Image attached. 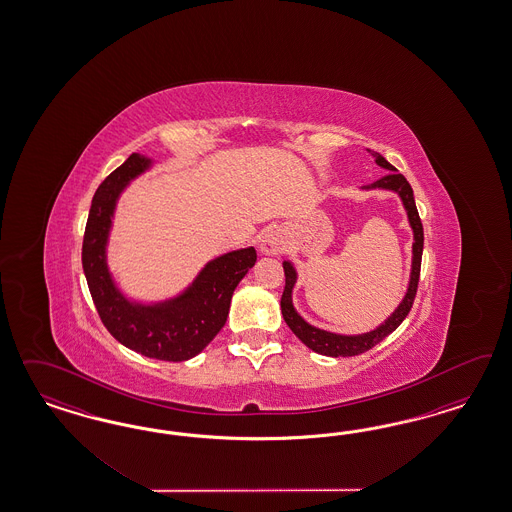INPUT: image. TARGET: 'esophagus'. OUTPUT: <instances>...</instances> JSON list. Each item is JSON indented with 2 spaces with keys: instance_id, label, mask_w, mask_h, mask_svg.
<instances>
[{
  "instance_id": "obj_1",
  "label": "esophagus",
  "mask_w": 512,
  "mask_h": 512,
  "mask_svg": "<svg viewBox=\"0 0 512 512\" xmlns=\"http://www.w3.org/2000/svg\"><path fill=\"white\" fill-rule=\"evenodd\" d=\"M287 246H289L287 236L278 229V231H270V233L264 234L259 249H261L263 255H281V253L287 251Z\"/></svg>"
}]
</instances>
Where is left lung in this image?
<instances>
[{"label": "left lung", "mask_w": 512, "mask_h": 512, "mask_svg": "<svg viewBox=\"0 0 512 512\" xmlns=\"http://www.w3.org/2000/svg\"><path fill=\"white\" fill-rule=\"evenodd\" d=\"M375 157V163L383 169H387V176L379 178L377 182H373L370 186H364V189H390L396 191L400 195L403 202V208L409 217V225L413 229V263H411V279H409V287L407 293L403 296L400 306L394 310V313L388 317L383 325L377 326L375 330H370L366 334H357V336H343V334H334V332H326L321 328H315L310 323H306L293 306V287L296 283V270L289 261L283 263V272H285V289L281 295V313L285 323L293 330L298 340L304 345H308L311 351L325 355V357H355L362 355L366 351H370L379 341L385 340L388 334H392L398 326L402 325L403 319L407 317V313L413 308L415 296H417V287H419L420 278V261H422V248H424V231H422V223H420L419 210L415 204L413 197V189L409 186V182L405 180V176L400 172H394L396 169L388 163L387 159L377 152L368 150Z\"/></svg>", "instance_id": "8db88e82"}]
</instances>
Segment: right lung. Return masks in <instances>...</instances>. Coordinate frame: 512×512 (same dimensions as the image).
Returning <instances> with one entry per match:
<instances>
[{
    "label": "right lung",
    "mask_w": 512,
    "mask_h": 512,
    "mask_svg": "<svg viewBox=\"0 0 512 512\" xmlns=\"http://www.w3.org/2000/svg\"><path fill=\"white\" fill-rule=\"evenodd\" d=\"M150 165L152 159L131 154L97 187L84 231L82 268L97 313L116 340L144 357L182 362L199 355L223 328L234 289L257 261V253L246 248L217 257L171 300L152 306L127 300L110 276L107 242L120 193Z\"/></svg>",
    "instance_id": "obj_1"
}]
</instances>
